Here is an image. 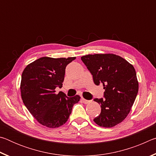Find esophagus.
Returning a JSON list of instances; mask_svg holds the SVG:
<instances>
[{"instance_id":"obj_1","label":"esophagus","mask_w":156,"mask_h":156,"mask_svg":"<svg viewBox=\"0 0 156 156\" xmlns=\"http://www.w3.org/2000/svg\"><path fill=\"white\" fill-rule=\"evenodd\" d=\"M81 100H82V102H83L84 104H88V103H89V102H90V100H87L83 98H82Z\"/></svg>"}]
</instances>
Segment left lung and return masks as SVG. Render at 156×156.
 I'll return each instance as SVG.
<instances>
[{
    "label": "left lung",
    "instance_id": "8db88e82",
    "mask_svg": "<svg viewBox=\"0 0 156 156\" xmlns=\"http://www.w3.org/2000/svg\"><path fill=\"white\" fill-rule=\"evenodd\" d=\"M93 76L95 84H102L105 98H95L101 112L94 121L105 128L113 127L125 119L138 92V81L133 66L113 54H88L81 57Z\"/></svg>",
    "mask_w": 156,
    "mask_h": 156
}]
</instances>
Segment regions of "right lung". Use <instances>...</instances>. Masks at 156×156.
I'll return each mask as SVG.
<instances>
[{
  "label": "right lung",
  "mask_w": 156,
  "mask_h": 156,
  "mask_svg": "<svg viewBox=\"0 0 156 156\" xmlns=\"http://www.w3.org/2000/svg\"><path fill=\"white\" fill-rule=\"evenodd\" d=\"M76 57L54 58L42 57L25 68L20 83L23 103L38 122L49 128H56L67 122L73 105L80 97H67L62 91L56 94V88H61L65 68Z\"/></svg>",
  "instance_id": "obj_1"
}]
</instances>
